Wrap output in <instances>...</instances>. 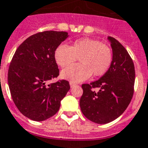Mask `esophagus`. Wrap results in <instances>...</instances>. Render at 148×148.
<instances>
[{"label":"esophagus","mask_w":148,"mask_h":148,"mask_svg":"<svg viewBox=\"0 0 148 148\" xmlns=\"http://www.w3.org/2000/svg\"><path fill=\"white\" fill-rule=\"evenodd\" d=\"M77 84H75V83H74V82H70V86H71V88H73V87L76 86Z\"/></svg>","instance_id":"1"}]
</instances>
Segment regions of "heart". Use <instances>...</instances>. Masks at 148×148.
I'll use <instances>...</instances> for the list:
<instances>
[{"label":"heart","instance_id":"b5f03b06","mask_svg":"<svg viewBox=\"0 0 148 148\" xmlns=\"http://www.w3.org/2000/svg\"><path fill=\"white\" fill-rule=\"evenodd\" d=\"M77 59L80 64L63 70V78L80 82L92 74L94 77L101 76L110 67L112 53L110 48L101 42L88 38L77 39L69 47L61 44L54 51V60L61 67L71 65Z\"/></svg>","mask_w":148,"mask_h":148}]
</instances>
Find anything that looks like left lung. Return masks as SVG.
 I'll return each mask as SVG.
<instances>
[{"instance_id":"left-lung-1","label":"left lung","mask_w":148,"mask_h":148,"mask_svg":"<svg viewBox=\"0 0 148 148\" xmlns=\"http://www.w3.org/2000/svg\"><path fill=\"white\" fill-rule=\"evenodd\" d=\"M112 60L108 71L98 81L82 84L80 99L82 113L95 123L106 124L120 116L134 95L135 70L127 49L113 37L109 36ZM99 90L94 91L92 88Z\"/></svg>"}]
</instances>
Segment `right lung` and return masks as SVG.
Returning a JSON list of instances; mask_svg holds the SVG:
<instances>
[{
	"instance_id": "obj_1",
	"label": "right lung",
	"mask_w": 148,
	"mask_h": 148,
	"mask_svg": "<svg viewBox=\"0 0 148 148\" xmlns=\"http://www.w3.org/2000/svg\"><path fill=\"white\" fill-rule=\"evenodd\" d=\"M68 36L66 32L34 34L19 46L11 60L8 74L11 97L19 111L32 120L54 116L71 88L65 80L49 84L59 75L54 51Z\"/></svg>"
}]
</instances>
